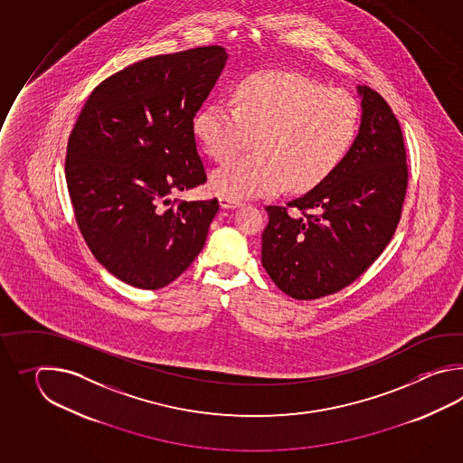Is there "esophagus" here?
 I'll list each match as a JSON object with an SVG mask.
<instances>
[{
  "instance_id": "34e87169",
  "label": "esophagus",
  "mask_w": 463,
  "mask_h": 463,
  "mask_svg": "<svg viewBox=\"0 0 463 463\" xmlns=\"http://www.w3.org/2000/svg\"><path fill=\"white\" fill-rule=\"evenodd\" d=\"M218 202H220V207L222 208H236L241 205L238 200H233V198L228 197H220L218 198Z\"/></svg>"
}]
</instances>
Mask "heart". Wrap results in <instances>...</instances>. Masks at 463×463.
<instances>
[{
    "label": "heart",
    "instance_id": "b5f03b06",
    "mask_svg": "<svg viewBox=\"0 0 463 463\" xmlns=\"http://www.w3.org/2000/svg\"><path fill=\"white\" fill-rule=\"evenodd\" d=\"M233 102H208L194 118L195 137L217 162L255 137L256 152L212 174V188L233 200L316 187L341 164L359 128V104L349 92L293 72L250 74Z\"/></svg>",
    "mask_w": 463,
    "mask_h": 463
}]
</instances>
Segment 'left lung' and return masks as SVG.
I'll return each mask as SVG.
<instances>
[{"label": "left lung", "instance_id": "8db88e82", "mask_svg": "<svg viewBox=\"0 0 463 463\" xmlns=\"http://www.w3.org/2000/svg\"><path fill=\"white\" fill-rule=\"evenodd\" d=\"M361 128L341 164L286 207L268 205L261 263L295 299H317L351 285L392 240L407 190L402 128L367 86Z\"/></svg>", "mask_w": 463, "mask_h": 463}]
</instances>
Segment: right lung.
Instances as JSON below:
<instances>
[{
	"label": "right lung",
	"mask_w": 463,
	"mask_h": 463,
	"mask_svg": "<svg viewBox=\"0 0 463 463\" xmlns=\"http://www.w3.org/2000/svg\"><path fill=\"white\" fill-rule=\"evenodd\" d=\"M228 54L202 46L138 61L90 92L71 132L66 182L100 265L140 289L177 279L205 245L218 200L170 203L207 182L194 118Z\"/></svg>",
	"instance_id": "add662e5"
}]
</instances>
